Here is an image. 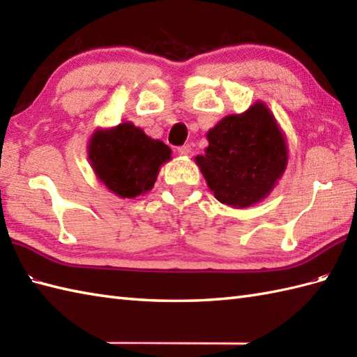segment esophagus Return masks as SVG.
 <instances>
[{
    "instance_id": "obj_1",
    "label": "esophagus",
    "mask_w": 357,
    "mask_h": 357,
    "mask_svg": "<svg viewBox=\"0 0 357 357\" xmlns=\"http://www.w3.org/2000/svg\"><path fill=\"white\" fill-rule=\"evenodd\" d=\"M190 153H192V147L190 146H181V147H178V155L188 156Z\"/></svg>"
}]
</instances>
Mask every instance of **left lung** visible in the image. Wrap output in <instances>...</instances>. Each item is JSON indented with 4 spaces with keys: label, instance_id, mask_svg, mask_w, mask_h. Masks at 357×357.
Instances as JSON below:
<instances>
[{
    "label": "left lung",
    "instance_id": "1",
    "mask_svg": "<svg viewBox=\"0 0 357 357\" xmlns=\"http://www.w3.org/2000/svg\"><path fill=\"white\" fill-rule=\"evenodd\" d=\"M206 153L195 158L215 198L233 208L252 207L271 193L288 162L287 139L262 101L229 115L207 132Z\"/></svg>",
    "mask_w": 357,
    "mask_h": 357
}]
</instances>
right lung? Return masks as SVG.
Wrapping results in <instances>:
<instances>
[{"instance_id": "add662e5", "label": "right lung", "mask_w": 357, "mask_h": 357, "mask_svg": "<svg viewBox=\"0 0 357 357\" xmlns=\"http://www.w3.org/2000/svg\"><path fill=\"white\" fill-rule=\"evenodd\" d=\"M87 156L96 178L112 193L133 199L153 188L161 167L172 159V150L126 121L116 127L96 128Z\"/></svg>"}]
</instances>
